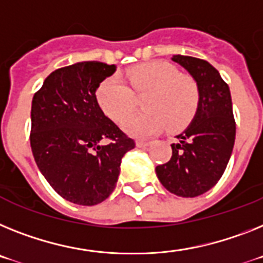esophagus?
I'll list each match as a JSON object with an SVG mask.
<instances>
[{
  "mask_svg": "<svg viewBox=\"0 0 263 263\" xmlns=\"http://www.w3.org/2000/svg\"><path fill=\"white\" fill-rule=\"evenodd\" d=\"M151 144V142H145V140H138L136 142V145H138L139 148H145V147H148Z\"/></svg>",
  "mask_w": 263,
  "mask_h": 263,
  "instance_id": "esophagus-1",
  "label": "esophagus"
}]
</instances>
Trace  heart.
I'll list each match as a JSON object with an SVG mask.
<instances>
[{"label": "heart", "mask_w": 263, "mask_h": 263, "mask_svg": "<svg viewBox=\"0 0 263 263\" xmlns=\"http://www.w3.org/2000/svg\"><path fill=\"white\" fill-rule=\"evenodd\" d=\"M128 79L135 92L144 93L145 111L128 116L123 128L129 135L145 138L164 127L180 131L190 124L198 112L200 92L198 84L164 61L143 64L128 70ZM100 108L107 116L120 121L135 108L134 93L119 76H109L100 83L96 92Z\"/></svg>", "instance_id": "obj_1"}]
</instances>
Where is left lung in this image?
Returning <instances> with one entry per match:
<instances>
[{"label": "left lung", "instance_id": "8db88e82", "mask_svg": "<svg viewBox=\"0 0 263 263\" xmlns=\"http://www.w3.org/2000/svg\"><path fill=\"white\" fill-rule=\"evenodd\" d=\"M171 60L198 84L200 101L193 121L171 144V159L155 171L170 193L194 198L217 184L230 160L235 142L233 103L229 85L210 63L183 54Z\"/></svg>", "mask_w": 263, "mask_h": 263}]
</instances>
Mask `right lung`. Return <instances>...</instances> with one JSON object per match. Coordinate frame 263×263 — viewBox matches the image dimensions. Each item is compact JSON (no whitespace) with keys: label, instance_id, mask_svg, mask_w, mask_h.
<instances>
[{"label":"right lung","instance_id":"1","mask_svg":"<svg viewBox=\"0 0 263 263\" xmlns=\"http://www.w3.org/2000/svg\"><path fill=\"white\" fill-rule=\"evenodd\" d=\"M115 65L81 61L54 70L32 100L30 147L37 167L59 195L81 206L105 200L116 187L121 159L135 148L96 99ZM109 140L108 145H101Z\"/></svg>","mask_w":263,"mask_h":263}]
</instances>
